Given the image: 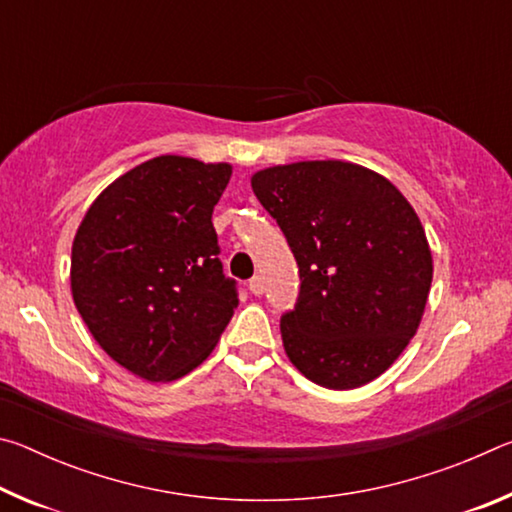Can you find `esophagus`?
<instances>
[{
  "label": "esophagus",
  "mask_w": 512,
  "mask_h": 512,
  "mask_svg": "<svg viewBox=\"0 0 512 512\" xmlns=\"http://www.w3.org/2000/svg\"><path fill=\"white\" fill-rule=\"evenodd\" d=\"M248 289H250V293H253V296H262L264 293V280L259 275H255L253 280L248 282Z\"/></svg>",
  "instance_id": "1"
}]
</instances>
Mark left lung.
<instances>
[{
  "label": "left lung",
  "mask_w": 512,
  "mask_h": 512,
  "mask_svg": "<svg viewBox=\"0 0 512 512\" xmlns=\"http://www.w3.org/2000/svg\"><path fill=\"white\" fill-rule=\"evenodd\" d=\"M250 185L300 268L298 302L280 320L287 357L334 391L377 379L418 332L429 298L418 214L384 176L341 160L268 167Z\"/></svg>",
  "instance_id": "left-lung-1"
}]
</instances>
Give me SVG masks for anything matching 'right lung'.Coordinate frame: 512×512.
<instances>
[{
	"instance_id": "add662e5",
	"label": "right lung",
	"mask_w": 512,
	"mask_h": 512,
	"mask_svg": "<svg viewBox=\"0 0 512 512\" xmlns=\"http://www.w3.org/2000/svg\"><path fill=\"white\" fill-rule=\"evenodd\" d=\"M232 167L183 155L137 164L90 205L72 246V296L119 366L171 381L207 359L239 305L212 225Z\"/></svg>"
}]
</instances>
